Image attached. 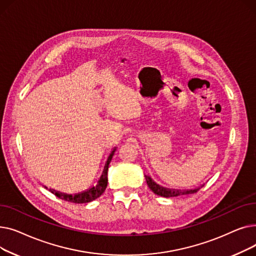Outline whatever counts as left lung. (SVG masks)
I'll return each instance as SVG.
<instances>
[{
	"label": "left lung",
	"instance_id": "obj_1",
	"mask_svg": "<svg viewBox=\"0 0 256 256\" xmlns=\"http://www.w3.org/2000/svg\"><path fill=\"white\" fill-rule=\"evenodd\" d=\"M146 182L148 184L150 189L156 195L162 196V197H176V196H182V195H188V194H194L197 191H199L201 188L204 186V184L201 186L195 188V189L191 190H176V189H168V188H164L162 186H160L156 184L150 176H146Z\"/></svg>",
	"mask_w": 256,
	"mask_h": 256
}]
</instances>
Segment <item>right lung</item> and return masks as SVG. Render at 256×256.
Masks as SVG:
<instances>
[{"instance_id":"obj_1","label":"right lung","mask_w":256,"mask_h":256,"mask_svg":"<svg viewBox=\"0 0 256 256\" xmlns=\"http://www.w3.org/2000/svg\"><path fill=\"white\" fill-rule=\"evenodd\" d=\"M115 150H116V147H114V150L111 152L109 156H108L106 162L104 170H102V176H100L96 186L90 188V189H88L86 191H83V192L78 193V194H74V195L72 194L61 193V192L56 191L54 189H48V191L50 193H52L55 196L59 197L60 199H63L65 201H68V202H72V204H87V202H90V201L96 200V198H98L104 192L106 188V184H108V169H109V165H110V162L112 160V158L114 156ZM46 189H48V188H46Z\"/></svg>"}]
</instances>
